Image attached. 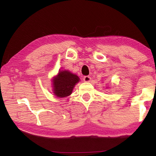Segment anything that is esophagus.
I'll list each match as a JSON object with an SVG mask.
<instances>
[{
	"mask_svg": "<svg viewBox=\"0 0 156 156\" xmlns=\"http://www.w3.org/2000/svg\"><path fill=\"white\" fill-rule=\"evenodd\" d=\"M83 80L84 82H89L91 80V77H90V76H84V77L83 78Z\"/></svg>",
	"mask_w": 156,
	"mask_h": 156,
	"instance_id": "1",
	"label": "esophagus"
}]
</instances>
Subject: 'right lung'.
I'll list each match as a JSON object with an SVG mask.
<instances>
[{
	"label": "right lung",
	"instance_id": "right-lung-1",
	"mask_svg": "<svg viewBox=\"0 0 156 156\" xmlns=\"http://www.w3.org/2000/svg\"><path fill=\"white\" fill-rule=\"evenodd\" d=\"M80 78L77 75L67 70L60 71L56 77L52 79L53 91L55 96L65 98L72 94L73 89Z\"/></svg>",
	"mask_w": 156,
	"mask_h": 156
}]
</instances>
